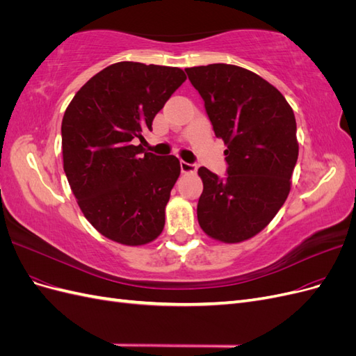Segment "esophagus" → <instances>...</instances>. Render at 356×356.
Listing matches in <instances>:
<instances>
[{
    "mask_svg": "<svg viewBox=\"0 0 356 356\" xmlns=\"http://www.w3.org/2000/svg\"><path fill=\"white\" fill-rule=\"evenodd\" d=\"M179 166H181V172H182V174H195V172L197 170V166H196V165L187 163V161H184V160H181Z\"/></svg>",
    "mask_w": 356,
    "mask_h": 356,
    "instance_id": "esophagus-1",
    "label": "esophagus"
}]
</instances>
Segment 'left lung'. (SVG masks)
<instances>
[{"label":"left lung","mask_w":356,"mask_h":356,"mask_svg":"<svg viewBox=\"0 0 356 356\" xmlns=\"http://www.w3.org/2000/svg\"><path fill=\"white\" fill-rule=\"evenodd\" d=\"M186 72L215 136L227 147L224 179L203 166L197 170L199 225L215 241H248L267 227L289 195L298 157L294 111L275 86L242 67L211 63Z\"/></svg>","instance_id":"8db88e82"}]
</instances>
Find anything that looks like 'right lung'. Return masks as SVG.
Segmentation results:
<instances>
[{
    "label": "right lung",
    "mask_w": 356,
    "mask_h": 356,
    "mask_svg": "<svg viewBox=\"0 0 356 356\" xmlns=\"http://www.w3.org/2000/svg\"><path fill=\"white\" fill-rule=\"evenodd\" d=\"M186 79L175 67L117 62L93 75L63 114L70 187L86 220L117 243L147 245L163 232L179 160L148 153L135 141L152 131L156 114Z\"/></svg>",
    "instance_id": "obj_1"
}]
</instances>
